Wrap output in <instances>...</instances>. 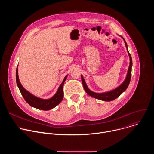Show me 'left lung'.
Instances as JSON below:
<instances>
[{
	"label": "left lung",
	"mask_w": 154,
	"mask_h": 154,
	"mask_svg": "<svg viewBox=\"0 0 154 154\" xmlns=\"http://www.w3.org/2000/svg\"><path fill=\"white\" fill-rule=\"evenodd\" d=\"M124 42H125V45L127 48V52H128V54L129 57H130V65H129V68H128V72H127V75L125 80L119 87H118L117 88H116L114 90H112V91H109V92H106V93H94L89 90L88 88L86 86V84L85 82V80H84L83 76L82 75L81 76L82 82V84H83V86L84 88V90L86 91V93L88 95H90V96L96 98L97 99L101 100L112 101V100L116 99L117 97H118L127 88V87L130 82L131 77V66H132V60H131V55H130V54L128 52V50L127 49V43L125 40H124Z\"/></svg>",
	"instance_id": "8db88e82"
}]
</instances>
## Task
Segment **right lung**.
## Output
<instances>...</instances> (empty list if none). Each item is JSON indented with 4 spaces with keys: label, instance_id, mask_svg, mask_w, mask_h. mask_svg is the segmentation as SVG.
<instances>
[{
    "label": "right lung",
    "instance_id": "right-lung-1",
    "mask_svg": "<svg viewBox=\"0 0 154 154\" xmlns=\"http://www.w3.org/2000/svg\"><path fill=\"white\" fill-rule=\"evenodd\" d=\"M66 78H67V75L64 77L63 82L60 85L57 93L52 98L48 100H45V99H41L38 97H36L33 96L32 94H31L27 90H26L19 82L18 72H17V67L16 68V83L22 96H23L25 100L30 106L39 109H42V110H49V109H51L55 107L57 105H58L62 101L63 99V96H64L63 86Z\"/></svg>",
    "mask_w": 154,
    "mask_h": 154
}]
</instances>
